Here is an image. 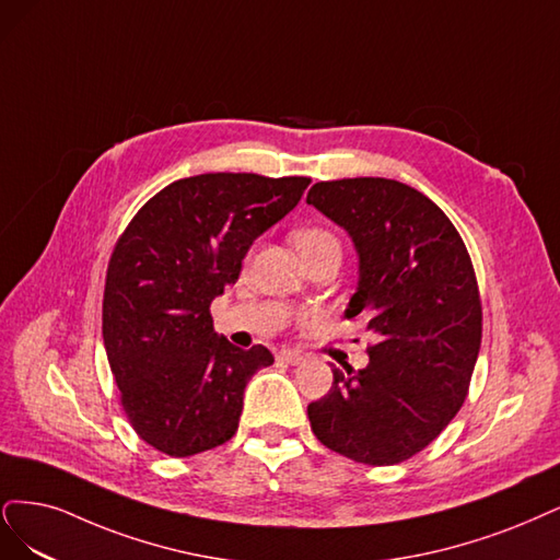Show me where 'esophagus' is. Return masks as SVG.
Here are the masks:
<instances>
[{"label": "esophagus", "instance_id": "34e87169", "mask_svg": "<svg viewBox=\"0 0 560 560\" xmlns=\"http://www.w3.org/2000/svg\"><path fill=\"white\" fill-rule=\"evenodd\" d=\"M277 360H281V363H285V365H300L304 360V353L300 349H283V351H279Z\"/></svg>", "mask_w": 560, "mask_h": 560}]
</instances>
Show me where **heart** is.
Wrapping results in <instances>:
<instances>
[{
  "mask_svg": "<svg viewBox=\"0 0 560 560\" xmlns=\"http://www.w3.org/2000/svg\"><path fill=\"white\" fill-rule=\"evenodd\" d=\"M291 240L302 258L314 256L318 250H339V240L330 230L323 228H298L291 234Z\"/></svg>",
  "mask_w": 560,
  "mask_h": 560,
  "instance_id": "1",
  "label": "heart"
}]
</instances>
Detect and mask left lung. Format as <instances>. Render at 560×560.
<instances>
[{"label":"left lung","mask_w":560,"mask_h":560,"mask_svg":"<svg viewBox=\"0 0 560 560\" xmlns=\"http://www.w3.org/2000/svg\"><path fill=\"white\" fill-rule=\"evenodd\" d=\"M306 205L345 228L360 281L347 318L376 341L368 368L332 370L306 407L320 444L355 463L395 465L423 451L467 398L481 347V298L470 254L446 213L393 178L318 182Z\"/></svg>","instance_id":"left-lung-1"}]
</instances>
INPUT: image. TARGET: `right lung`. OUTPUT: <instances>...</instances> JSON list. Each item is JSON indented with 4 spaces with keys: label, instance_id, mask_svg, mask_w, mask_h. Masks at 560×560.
I'll return each mask as SVG.
<instances>
[{
    "label": "right lung",
    "instance_id": "add662e5",
    "mask_svg": "<svg viewBox=\"0 0 560 560\" xmlns=\"http://www.w3.org/2000/svg\"><path fill=\"white\" fill-rule=\"evenodd\" d=\"M310 184L232 172L178 178L118 237L102 302L106 358L125 417L162 454H202L237 432L248 378L275 355L215 335L209 306Z\"/></svg>",
    "mask_w": 560,
    "mask_h": 560
}]
</instances>
